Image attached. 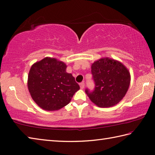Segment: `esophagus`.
Instances as JSON below:
<instances>
[{"mask_svg": "<svg viewBox=\"0 0 155 155\" xmlns=\"http://www.w3.org/2000/svg\"><path fill=\"white\" fill-rule=\"evenodd\" d=\"M80 87H81V89H83L84 87V83H80Z\"/></svg>", "mask_w": 155, "mask_h": 155, "instance_id": "34e87169", "label": "esophagus"}]
</instances>
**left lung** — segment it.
Listing matches in <instances>:
<instances>
[{
	"label": "left lung",
	"mask_w": 155,
	"mask_h": 155,
	"mask_svg": "<svg viewBox=\"0 0 155 155\" xmlns=\"http://www.w3.org/2000/svg\"><path fill=\"white\" fill-rule=\"evenodd\" d=\"M91 73L95 81V90L85 92L91 101L99 107H110L117 105L128 91L130 73L118 60L105 57L91 64Z\"/></svg>",
	"instance_id": "8db88e82"
}]
</instances>
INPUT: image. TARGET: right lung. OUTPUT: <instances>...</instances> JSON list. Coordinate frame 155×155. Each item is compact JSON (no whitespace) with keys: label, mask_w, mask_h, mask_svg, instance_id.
Wrapping results in <instances>:
<instances>
[{"label":"right lung","mask_w":155,"mask_h":155,"mask_svg":"<svg viewBox=\"0 0 155 155\" xmlns=\"http://www.w3.org/2000/svg\"><path fill=\"white\" fill-rule=\"evenodd\" d=\"M64 62L45 57L29 70L27 87L31 98L46 111L59 110L68 105L80 87L73 76L66 72Z\"/></svg>","instance_id":"right-lung-1"}]
</instances>
